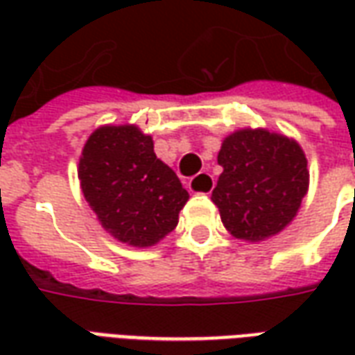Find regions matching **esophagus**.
<instances>
[{
    "mask_svg": "<svg viewBox=\"0 0 355 355\" xmlns=\"http://www.w3.org/2000/svg\"><path fill=\"white\" fill-rule=\"evenodd\" d=\"M215 188V178L209 173H200L190 180V190L196 193H211Z\"/></svg>",
    "mask_w": 355,
    "mask_h": 355,
    "instance_id": "1",
    "label": "esophagus"
}]
</instances>
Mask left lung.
I'll return each mask as SVG.
<instances>
[{
    "instance_id": "8db88e82",
    "label": "left lung",
    "mask_w": 355,
    "mask_h": 355,
    "mask_svg": "<svg viewBox=\"0 0 355 355\" xmlns=\"http://www.w3.org/2000/svg\"><path fill=\"white\" fill-rule=\"evenodd\" d=\"M211 200L232 236L261 241L282 232L308 190V162L295 140L241 129L223 142Z\"/></svg>"
}]
</instances>
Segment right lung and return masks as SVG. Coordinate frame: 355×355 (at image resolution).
Masks as SVG:
<instances>
[{
    "label": "right lung",
    "mask_w": 355,
    "mask_h": 355,
    "mask_svg": "<svg viewBox=\"0 0 355 355\" xmlns=\"http://www.w3.org/2000/svg\"><path fill=\"white\" fill-rule=\"evenodd\" d=\"M78 177L102 226L135 247L154 245L175 230L188 201L175 171L155 157L152 137L135 125L96 129L83 148Z\"/></svg>",
    "instance_id": "1"
}]
</instances>
